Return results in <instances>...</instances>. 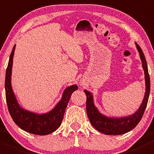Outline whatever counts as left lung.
<instances>
[{"label":"left lung","mask_w":154,"mask_h":154,"mask_svg":"<svg viewBox=\"0 0 154 154\" xmlns=\"http://www.w3.org/2000/svg\"><path fill=\"white\" fill-rule=\"evenodd\" d=\"M136 45L138 51L139 52L142 67L144 71L146 90L143 101L139 109L134 114L124 118H108L104 116L100 113L97 109L94 106L92 94L91 92L87 90H84L85 94H86V112L90 122L96 130L106 135H121L133 130L141 121L147 106L150 90V77L144 53L142 52L139 45L136 43Z\"/></svg>","instance_id":"left-lung-1"}]
</instances>
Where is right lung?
<instances>
[{
    "label": "right lung",
    "instance_id": "add662e5",
    "mask_svg": "<svg viewBox=\"0 0 154 154\" xmlns=\"http://www.w3.org/2000/svg\"><path fill=\"white\" fill-rule=\"evenodd\" d=\"M15 48V45H14L6 71L5 78L6 100L11 117L20 128L26 132L39 136L50 134L58 129L61 125L71 94L78 88V86L73 85L66 88L61 100L49 112L38 115L22 109L17 102L11 86L12 59Z\"/></svg>",
    "mask_w": 154,
    "mask_h": 154
}]
</instances>
